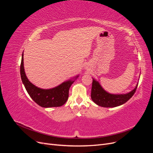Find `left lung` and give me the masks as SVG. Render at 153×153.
Here are the masks:
<instances>
[{
	"instance_id": "1",
	"label": "left lung",
	"mask_w": 153,
	"mask_h": 153,
	"mask_svg": "<svg viewBox=\"0 0 153 153\" xmlns=\"http://www.w3.org/2000/svg\"><path fill=\"white\" fill-rule=\"evenodd\" d=\"M138 85L129 93L125 94H112L106 92L99 83L92 80L91 89V99L99 106L103 107H115L128 101L135 94Z\"/></svg>"
}]
</instances>
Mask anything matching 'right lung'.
I'll return each mask as SVG.
<instances>
[{"label": "right lung", "mask_w": 153, "mask_h": 153, "mask_svg": "<svg viewBox=\"0 0 153 153\" xmlns=\"http://www.w3.org/2000/svg\"><path fill=\"white\" fill-rule=\"evenodd\" d=\"M20 75L25 89L35 102L44 108L57 107L65 103L69 96V89L74 81L69 80L50 89H42L30 83L27 78L24 67V52L20 64ZM78 77V76H77ZM76 77V78H77Z\"/></svg>", "instance_id": "1"}]
</instances>
